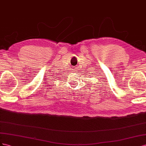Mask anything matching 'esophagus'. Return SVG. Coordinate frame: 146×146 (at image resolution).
<instances>
[{
    "label": "esophagus",
    "instance_id": "34e87169",
    "mask_svg": "<svg viewBox=\"0 0 146 146\" xmlns=\"http://www.w3.org/2000/svg\"><path fill=\"white\" fill-rule=\"evenodd\" d=\"M72 70L73 71V72H74V73H76L78 72V68L77 66H75V67L73 68V70Z\"/></svg>",
    "mask_w": 146,
    "mask_h": 146
}]
</instances>
